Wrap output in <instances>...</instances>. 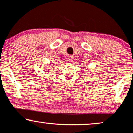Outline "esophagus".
<instances>
[{"instance_id": "1", "label": "esophagus", "mask_w": 133, "mask_h": 133, "mask_svg": "<svg viewBox=\"0 0 133 133\" xmlns=\"http://www.w3.org/2000/svg\"><path fill=\"white\" fill-rule=\"evenodd\" d=\"M67 59H68V61H69V62H71V60H72V59H73V56H69Z\"/></svg>"}]
</instances>
